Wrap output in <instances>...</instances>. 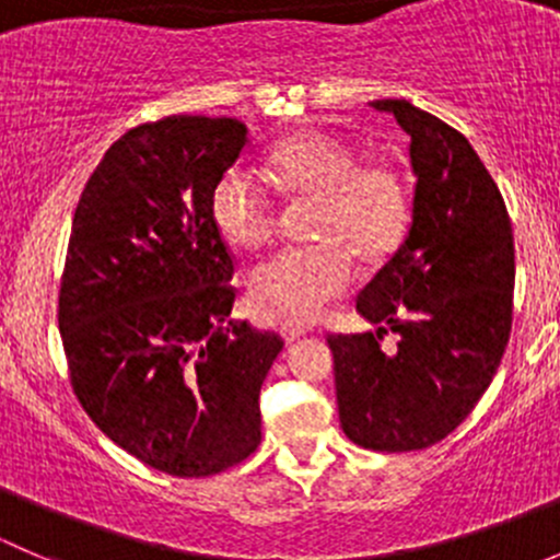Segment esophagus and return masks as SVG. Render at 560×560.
<instances>
[{
	"label": "esophagus",
	"mask_w": 560,
	"mask_h": 560,
	"mask_svg": "<svg viewBox=\"0 0 560 560\" xmlns=\"http://www.w3.org/2000/svg\"><path fill=\"white\" fill-rule=\"evenodd\" d=\"M306 327L301 325V322H292V319H284L281 322V336H284V341L287 343H292V341H298V338L301 336H306Z\"/></svg>",
	"instance_id": "esophagus-1"
}]
</instances>
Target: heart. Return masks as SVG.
I'll list each match as a JSON object with an SVG mask.
<instances>
[{"instance_id":"obj_1","label":"heart","mask_w":560,"mask_h":560,"mask_svg":"<svg viewBox=\"0 0 560 560\" xmlns=\"http://www.w3.org/2000/svg\"><path fill=\"white\" fill-rule=\"evenodd\" d=\"M276 184L298 197H314L312 246H292L265 259L252 273V292L276 312L314 319L354 284L352 254L387 257L409 224V189L385 162L360 165L352 145L325 132H295L268 154ZM211 219L235 246L262 248L276 233L273 200L252 173L230 167L211 189Z\"/></svg>"}]
</instances>
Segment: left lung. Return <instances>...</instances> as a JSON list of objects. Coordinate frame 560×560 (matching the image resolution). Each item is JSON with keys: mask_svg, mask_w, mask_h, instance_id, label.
I'll list each match as a JSON object with an SVG mask.
<instances>
[{"mask_svg": "<svg viewBox=\"0 0 560 560\" xmlns=\"http://www.w3.org/2000/svg\"><path fill=\"white\" fill-rule=\"evenodd\" d=\"M409 135L417 175L404 244L365 284L374 332L327 336L349 442L411 453L455 431L493 382L512 330L515 241L499 186L457 129L406 100H374ZM399 336L381 349L386 330Z\"/></svg>", "mask_w": 560, "mask_h": 560, "instance_id": "8db88e82", "label": "left lung"}]
</instances>
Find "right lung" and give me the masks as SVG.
<instances>
[{"instance_id": "right-lung-1", "label": "right lung", "mask_w": 560, "mask_h": 560, "mask_svg": "<svg viewBox=\"0 0 560 560\" xmlns=\"http://www.w3.org/2000/svg\"><path fill=\"white\" fill-rule=\"evenodd\" d=\"M248 143L238 118L167 116L86 180L59 290L72 389L110 442L173 477H211L262 439L259 387L284 341L233 312L235 262L211 189Z\"/></svg>"}]
</instances>
